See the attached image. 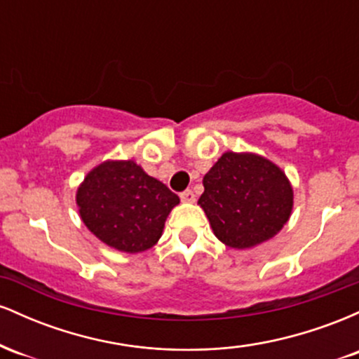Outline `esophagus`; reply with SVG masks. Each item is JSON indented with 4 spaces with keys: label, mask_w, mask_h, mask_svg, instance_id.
I'll list each match as a JSON object with an SVG mask.
<instances>
[{
    "label": "esophagus",
    "mask_w": 359,
    "mask_h": 359,
    "mask_svg": "<svg viewBox=\"0 0 359 359\" xmlns=\"http://www.w3.org/2000/svg\"><path fill=\"white\" fill-rule=\"evenodd\" d=\"M180 199H182V203H194V201H196V194H194L191 189H187V191L180 194Z\"/></svg>",
    "instance_id": "34e87169"
}]
</instances>
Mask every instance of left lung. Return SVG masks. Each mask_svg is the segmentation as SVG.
Instances as JSON below:
<instances>
[{
	"label": "left lung",
	"instance_id": "1",
	"mask_svg": "<svg viewBox=\"0 0 359 359\" xmlns=\"http://www.w3.org/2000/svg\"><path fill=\"white\" fill-rule=\"evenodd\" d=\"M197 204L217 240L245 250L270 240L290 217L294 191L273 162L257 154L226 151L204 175Z\"/></svg>",
	"mask_w": 359,
	"mask_h": 359
}]
</instances>
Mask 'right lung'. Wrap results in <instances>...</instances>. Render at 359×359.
I'll list each match as a JSON object with an SVG mask.
<instances>
[{
	"instance_id": "add662e5",
	"label": "right lung",
	"mask_w": 359,
	"mask_h": 359,
	"mask_svg": "<svg viewBox=\"0 0 359 359\" xmlns=\"http://www.w3.org/2000/svg\"><path fill=\"white\" fill-rule=\"evenodd\" d=\"M76 203L94 236L114 250L140 253L160 240L180 199L133 160H108L86 175Z\"/></svg>"
}]
</instances>
